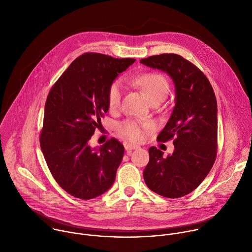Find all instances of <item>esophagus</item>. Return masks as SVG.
Masks as SVG:
<instances>
[{
  "label": "esophagus",
  "instance_id": "1",
  "mask_svg": "<svg viewBox=\"0 0 252 252\" xmlns=\"http://www.w3.org/2000/svg\"><path fill=\"white\" fill-rule=\"evenodd\" d=\"M125 148H126V150H134V149H137L138 148V146L137 145H134V144H126V146H125Z\"/></svg>",
  "mask_w": 252,
  "mask_h": 252
}]
</instances>
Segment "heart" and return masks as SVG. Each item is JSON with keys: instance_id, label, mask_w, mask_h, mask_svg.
Here are the masks:
<instances>
[{"instance_id": "heart-1", "label": "heart", "mask_w": 252, "mask_h": 252, "mask_svg": "<svg viewBox=\"0 0 252 252\" xmlns=\"http://www.w3.org/2000/svg\"><path fill=\"white\" fill-rule=\"evenodd\" d=\"M134 83L144 90L150 101L166 98L169 91V83L166 77L160 73L149 72L139 75L133 79ZM124 92L123 84L120 80L114 81L108 91V102L111 109L117 108L122 100ZM151 123L140 124L133 120H127L119 126V131L128 140L139 142L144 138V128L150 127Z\"/></svg>"}]
</instances>
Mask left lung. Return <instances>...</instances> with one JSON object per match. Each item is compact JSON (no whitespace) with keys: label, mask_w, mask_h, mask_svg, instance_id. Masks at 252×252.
Returning a JSON list of instances; mask_svg holds the SVG:
<instances>
[{"label":"left lung","mask_w":252,"mask_h":252,"mask_svg":"<svg viewBox=\"0 0 252 252\" xmlns=\"http://www.w3.org/2000/svg\"><path fill=\"white\" fill-rule=\"evenodd\" d=\"M148 67L166 72L175 84V107L157 139L175 137V150L167 157L152 146L144 169L146 186L154 192L178 198L193 191L213 167L217 154V101L213 88L193 63L177 54L140 60Z\"/></svg>","instance_id":"left-lung-1"}]
</instances>
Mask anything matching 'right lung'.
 <instances>
[{"label": "right lung", "mask_w": 252, "mask_h": 252, "mask_svg": "<svg viewBox=\"0 0 252 252\" xmlns=\"http://www.w3.org/2000/svg\"><path fill=\"white\" fill-rule=\"evenodd\" d=\"M134 59L87 53L75 59L52 87L45 104L41 150L59 186L88 200L114 184L125 148L115 138L91 147L89 140L108 112L111 84Z\"/></svg>", "instance_id": "1"}]
</instances>
